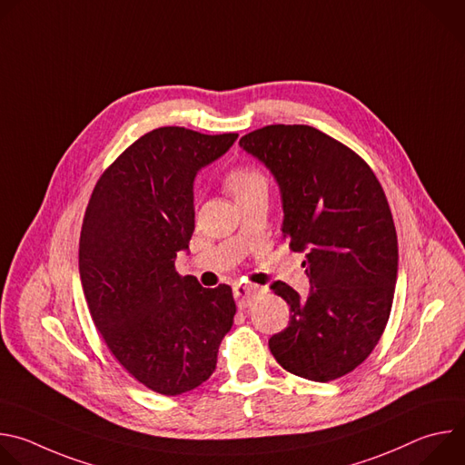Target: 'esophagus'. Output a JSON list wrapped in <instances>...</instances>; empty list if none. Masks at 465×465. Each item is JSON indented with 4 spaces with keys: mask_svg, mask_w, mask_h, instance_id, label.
<instances>
[{
    "mask_svg": "<svg viewBox=\"0 0 465 465\" xmlns=\"http://www.w3.org/2000/svg\"><path fill=\"white\" fill-rule=\"evenodd\" d=\"M233 292H235L237 305H239L241 309H246V307H250V305L255 302V298H257L262 291H261L259 287H253V285H235Z\"/></svg>",
    "mask_w": 465,
    "mask_h": 465,
    "instance_id": "1",
    "label": "esophagus"
}]
</instances>
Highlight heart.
Here are the masks:
<instances>
[{
    "mask_svg": "<svg viewBox=\"0 0 465 465\" xmlns=\"http://www.w3.org/2000/svg\"><path fill=\"white\" fill-rule=\"evenodd\" d=\"M224 187L233 194L235 201H241V198L255 193V191H267L269 180L264 176V173L252 165V163H241L232 167L224 174Z\"/></svg>",
    "mask_w": 465,
    "mask_h": 465,
    "instance_id": "obj_1",
    "label": "heart"
}]
</instances>
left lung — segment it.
<instances>
[{"label": "left lung", "mask_w": 465, "mask_h": 465, "mask_svg": "<svg viewBox=\"0 0 465 465\" xmlns=\"http://www.w3.org/2000/svg\"><path fill=\"white\" fill-rule=\"evenodd\" d=\"M239 145L276 176L282 235L303 252L311 294L276 282L291 322L269 341L278 364L309 381H335L377 346L397 280V235L386 194L350 147L309 124H269Z\"/></svg>", "instance_id": "obj_1"}]
</instances>
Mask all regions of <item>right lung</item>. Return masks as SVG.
<instances>
[{
	"instance_id": "right-lung-1",
	"label": "right lung",
	"mask_w": 465,
	"mask_h": 465,
	"mask_svg": "<svg viewBox=\"0 0 465 465\" xmlns=\"http://www.w3.org/2000/svg\"><path fill=\"white\" fill-rule=\"evenodd\" d=\"M235 140L154 128L108 165L84 213L79 272L92 320L115 361L162 395L208 381L233 323L232 287L204 289L174 261L194 230L196 171Z\"/></svg>"
}]
</instances>
